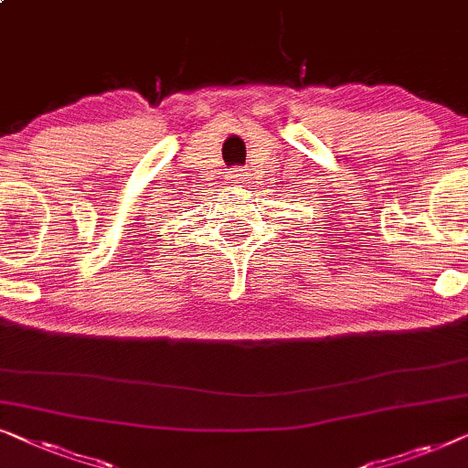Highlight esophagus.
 Segmentation results:
<instances>
[{"instance_id":"obj_1","label":"esophagus","mask_w":468,"mask_h":468,"mask_svg":"<svg viewBox=\"0 0 468 468\" xmlns=\"http://www.w3.org/2000/svg\"><path fill=\"white\" fill-rule=\"evenodd\" d=\"M229 184H241V179H244V176H241V169H233L229 171Z\"/></svg>"}]
</instances>
